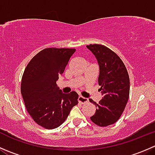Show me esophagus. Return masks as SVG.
Listing matches in <instances>:
<instances>
[{
  "instance_id": "34e87169",
  "label": "esophagus",
  "mask_w": 155,
  "mask_h": 155,
  "mask_svg": "<svg viewBox=\"0 0 155 155\" xmlns=\"http://www.w3.org/2000/svg\"><path fill=\"white\" fill-rule=\"evenodd\" d=\"M78 101H79V103H80V104H85V103H87L88 100H87V98L80 96V97H79V98H78Z\"/></svg>"
}]
</instances>
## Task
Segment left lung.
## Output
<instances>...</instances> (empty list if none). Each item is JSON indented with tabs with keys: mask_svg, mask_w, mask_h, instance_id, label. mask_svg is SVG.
<instances>
[{
	"mask_svg": "<svg viewBox=\"0 0 155 155\" xmlns=\"http://www.w3.org/2000/svg\"><path fill=\"white\" fill-rule=\"evenodd\" d=\"M86 46L97 60L98 84L103 95L98 104L89 100L97 107L91 120L97 125L107 127L115 124L125 109L130 94L129 75L119 56L110 48L101 44Z\"/></svg>",
	"mask_w": 155,
	"mask_h": 155,
	"instance_id": "obj_1",
	"label": "left lung"
}]
</instances>
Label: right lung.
Returning a JSON list of instances; mask_svg holds the SVG:
<instances>
[{
  "mask_svg": "<svg viewBox=\"0 0 155 155\" xmlns=\"http://www.w3.org/2000/svg\"><path fill=\"white\" fill-rule=\"evenodd\" d=\"M75 51V48H44L25 69L21 82L25 105L34 121L46 129L63 124L78 104L76 91L63 94L56 84Z\"/></svg>",
  "mask_w": 155,
  "mask_h": 155,
  "instance_id": "obj_1",
  "label": "right lung"
}]
</instances>
